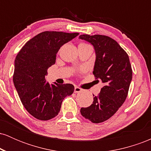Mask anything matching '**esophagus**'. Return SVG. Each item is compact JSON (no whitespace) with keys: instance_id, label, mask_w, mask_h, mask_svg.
<instances>
[{"instance_id":"34e87169","label":"esophagus","mask_w":151,"mask_h":151,"mask_svg":"<svg viewBox=\"0 0 151 151\" xmlns=\"http://www.w3.org/2000/svg\"><path fill=\"white\" fill-rule=\"evenodd\" d=\"M81 91V88L78 87V86H77L74 87V92H75V93H79V92H80Z\"/></svg>"}]
</instances>
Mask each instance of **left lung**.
<instances>
[{
	"instance_id": "1",
	"label": "left lung",
	"mask_w": 151,
	"mask_h": 151,
	"mask_svg": "<svg viewBox=\"0 0 151 151\" xmlns=\"http://www.w3.org/2000/svg\"><path fill=\"white\" fill-rule=\"evenodd\" d=\"M79 39L93 46L96 54L93 74L104 86L92 104L80 109L81 114L92 123L108 120L125 101L132 80V69L125 50L112 38L101 35H81Z\"/></svg>"
}]
</instances>
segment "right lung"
I'll return each mask as SVG.
<instances>
[{"label": "right lung", "instance_id": "right-lung-1", "mask_svg": "<svg viewBox=\"0 0 151 151\" xmlns=\"http://www.w3.org/2000/svg\"><path fill=\"white\" fill-rule=\"evenodd\" d=\"M79 35L45 31L27 41L15 60L13 83L22 105L32 116L42 121L55 117L62 102L74 92L71 84H50L45 76L55 63L60 47Z\"/></svg>", "mask_w": 151, "mask_h": 151}]
</instances>
